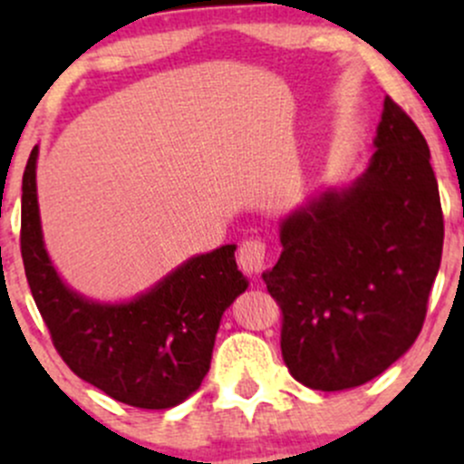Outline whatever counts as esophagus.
<instances>
[{
  "label": "esophagus",
  "instance_id": "1",
  "mask_svg": "<svg viewBox=\"0 0 464 464\" xmlns=\"http://www.w3.org/2000/svg\"><path fill=\"white\" fill-rule=\"evenodd\" d=\"M237 264L244 273L257 275L262 273L266 264V242L259 236H250L242 239L237 248Z\"/></svg>",
  "mask_w": 464,
  "mask_h": 464
}]
</instances>
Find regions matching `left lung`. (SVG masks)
Segmentation results:
<instances>
[{"label":"left lung","instance_id":"left-lung-1","mask_svg":"<svg viewBox=\"0 0 464 464\" xmlns=\"http://www.w3.org/2000/svg\"><path fill=\"white\" fill-rule=\"evenodd\" d=\"M369 169L281 225L279 262L264 275L281 307V355L296 382L344 391L412 347L443 255V209L430 148L384 100Z\"/></svg>","mask_w":464,"mask_h":464}]
</instances>
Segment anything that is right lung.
Segmentation results:
<instances>
[{
	"label": "right lung",
	"instance_id": "add662e5",
	"mask_svg": "<svg viewBox=\"0 0 464 464\" xmlns=\"http://www.w3.org/2000/svg\"><path fill=\"white\" fill-rule=\"evenodd\" d=\"M32 150L21 194V257L36 307L63 362L121 403L165 410L198 391L211 364L222 314L246 279L236 244L191 257L150 292L124 305H100L58 279L41 237Z\"/></svg>",
	"mask_w": 464,
	"mask_h": 464
}]
</instances>
